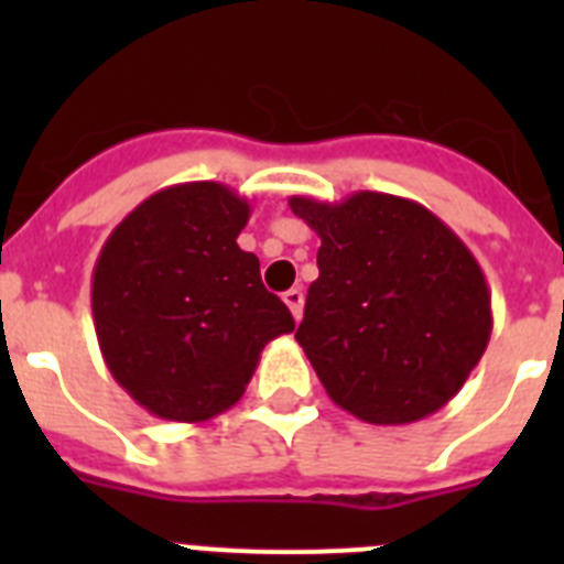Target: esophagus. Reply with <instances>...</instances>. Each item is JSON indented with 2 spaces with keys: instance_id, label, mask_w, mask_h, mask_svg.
Segmentation results:
<instances>
[{
  "instance_id": "34e87169",
  "label": "esophagus",
  "mask_w": 564,
  "mask_h": 564,
  "mask_svg": "<svg viewBox=\"0 0 564 564\" xmlns=\"http://www.w3.org/2000/svg\"><path fill=\"white\" fill-rule=\"evenodd\" d=\"M282 299H285V305L291 307L293 318H302V307H305V293H302V288H291V291L282 293Z\"/></svg>"
}]
</instances>
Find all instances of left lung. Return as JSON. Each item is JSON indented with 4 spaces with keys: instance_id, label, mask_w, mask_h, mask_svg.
<instances>
[{
    "instance_id": "8db88e82",
    "label": "left lung",
    "mask_w": 564,
    "mask_h": 564,
    "mask_svg": "<svg viewBox=\"0 0 564 564\" xmlns=\"http://www.w3.org/2000/svg\"><path fill=\"white\" fill-rule=\"evenodd\" d=\"M291 212L322 239L296 341L327 395L378 426L446 406L491 336V293L466 242L395 194L291 197Z\"/></svg>"
}]
</instances>
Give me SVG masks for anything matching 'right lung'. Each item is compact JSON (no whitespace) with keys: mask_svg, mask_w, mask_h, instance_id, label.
I'll use <instances>...</instances> for the list:
<instances>
[{"mask_svg":"<svg viewBox=\"0 0 564 564\" xmlns=\"http://www.w3.org/2000/svg\"><path fill=\"white\" fill-rule=\"evenodd\" d=\"M251 206L223 183L154 192L98 253L93 322L109 372L163 421L200 423L242 398L268 341L293 330L237 246Z\"/></svg>","mask_w":564,"mask_h":564,"instance_id":"obj_1","label":"right lung"}]
</instances>
